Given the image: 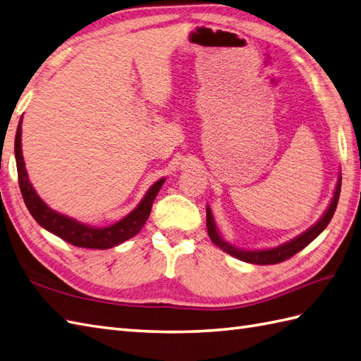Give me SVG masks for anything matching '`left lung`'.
Instances as JSON below:
<instances>
[{
	"label": "left lung",
	"instance_id": "left-lung-1",
	"mask_svg": "<svg viewBox=\"0 0 361 361\" xmlns=\"http://www.w3.org/2000/svg\"><path fill=\"white\" fill-rule=\"evenodd\" d=\"M340 190H341V172L338 173V181H337V188H335V192H334V198L331 201L328 211L324 212L322 219L318 220L312 226V228H309L306 232L301 233V235L295 237L294 240H290L288 243H284V245L276 246L274 249L241 250V249L233 247L232 245H229L228 241H224L219 233V231H216V226H215V221L212 219V212H211V209H209V206L206 207L207 233H209V237H211V240H212L215 246H219L220 249H223L224 252H228L229 255L241 259V262L252 263V264H276V263H281V262H284V259L294 257L297 252H300L301 249H305L309 245V243L314 241L326 229V226H328L329 221L332 220L335 209H337L338 198H340Z\"/></svg>",
	"mask_w": 361,
	"mask_h": 361
}]
</instances>
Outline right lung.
Returning a JSON list of instances; mask_svg holds the SVG:
<instances>
[{
    "label": "right lung",
    "mask_w": 361,
    "mask_h": 361,
    "mask_svg": "<svg viewBox=\"0 0 361 361\" xmlns=\"http://www.w3.org/2000/svg\"><path fill=\"white\" fill-rule=\"evenodd\" d=\"M21 120L15 135L16 171H18V183L23 200L24 203H26L30 215L35 219V221L39 226H43L49 232L55 233L56 237H60L61 240L71 243V245L77 247L111 249L114 246L121 245L126 240L135 237L149 219L154 200L158 192H160L164 178L158 180L154 186L147 190V194L141 200V203L133 209L129 215H126L123 220L116 221L112 226H107V228H94V226H87L85 223L69 219V216L52 211V209L38 197L35 189L32 188L26 167H24L21 152Z\"/></svg>",
    "instance_id": "1"
}]
</instances>
